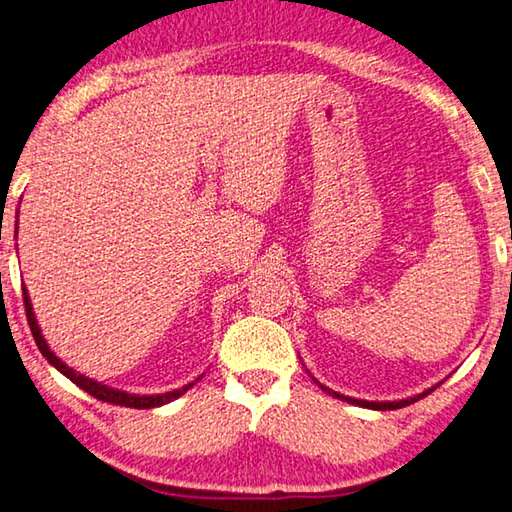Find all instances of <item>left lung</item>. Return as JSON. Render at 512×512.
I'll return each instance as SVG.
<instances>
[{"instance_id":"obj_1","label":"left lung","mask_w":512,"mask_h":512,"mask_svg":"<svg viewBox=\"0 0 512 512\" xmlns=\"http://www.w3.org/2000/svg\"><path fill=\"white\" fill-rule=\"evenodd\" d=\"M313 378V376H311ZM315 380V378H313ZM315 383H318V387L322 389V392H327V394H331L333 398H340V401H345V403H351V405H358V407H367V410H378V412H385V410H398V407H405V405H412V403H416L418 398H423V396H427L432 392L434 387H430V389H425L423 394H416V396H410V398H403V401H360V398H351V396H345V394H338V392H333V389H329V387H324L320 380H315ZM441 385V383H439Z\"/></svg>"}]
</instances>
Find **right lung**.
<instances>
[{"instance_id":"right-lung-1","label":"right lung","mask_w":512,"mask_h":512,"mask_svg":"<svg viewBox=\"0 0 512 512\" xmlns=\"http://www.w3.org/2000/svg\"><path fill=\"white\" fill-rule=\"evenodd\" d=\"M17 226V224H15ZM15 235H17V228H15ZM22 295H24V306H26V318H29V327H31V333L35 338V345L37 349L42 351V356L51 362V365L60 371V374L67 376L71 383H76L80 389H85L87 394H91L94 398H98V401L102 403H111V405H123V407H136V410H150V407H161L165 403H172L176 401V398L183 396L185 392H188L190 387H194V383H199V380L203 378V374L192 380V383L183 385L181 389H172V392H165V394H127V392H120V389H114V387H107L98 383V380L89 378L85 374H80V371H76L73 367H69L67 362H62L55 353L51 351V347L46 345V340L42 336V329L40 324H37L35 320V313H33V304H31V297H29V291H26V286L22 288Z\"/></svg>"}]
</instances>
